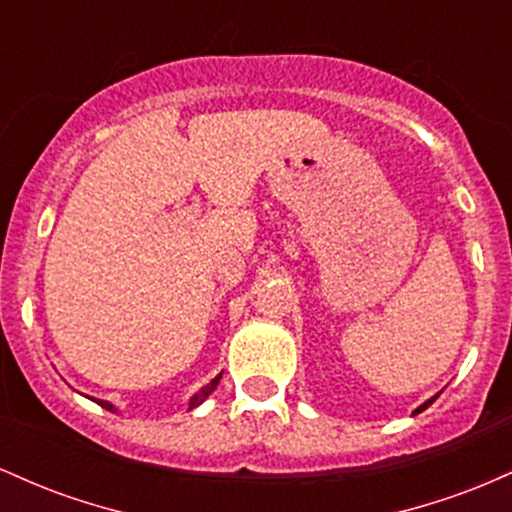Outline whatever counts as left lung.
Wrapping results in <instances>:
<instances>
[{"mask_svg":"<svg viewBox=\"0 0 512 512\" xmlns=\"http://www.w3.org/2000/svg\"><path fill=\"white\" fill-rule=\"evenodd\" d=\"M433 402H436V397H431V399H428V402H424V404H421V407H419V409H416V411H414V414H419V411H424L426 407H431V404H433Z\"/></svg>","mask_w":512,"mask_h":512,"instance_id":"1","label":"left lung"}]
</instances>
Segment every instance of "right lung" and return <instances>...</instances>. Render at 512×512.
<instances>
[{
  "label": "right lung",
  "instance_id": "add662e5",
  "mask_svg": "<svg viewBox=\"0 0 512 512\" xmlns=\"http://www.w3.org/2000/svg\"><path fill=\"white\" fill-rule=\"evenodd\" d=\"M219 380H221V375H216V378L211 380L209 385H204L202 390L195 392V395L190 397V404H187V409H195V407H199V404H202L204 399H207V397L211 395V392L216 390V385H219ZM96 404H101V407H103V409H108V411H117V409L113 407V404H110V402H103V399H96Z\"/></svg>",
  "mask_w": 512,
  "mask_h": 512
}]
</instances>
